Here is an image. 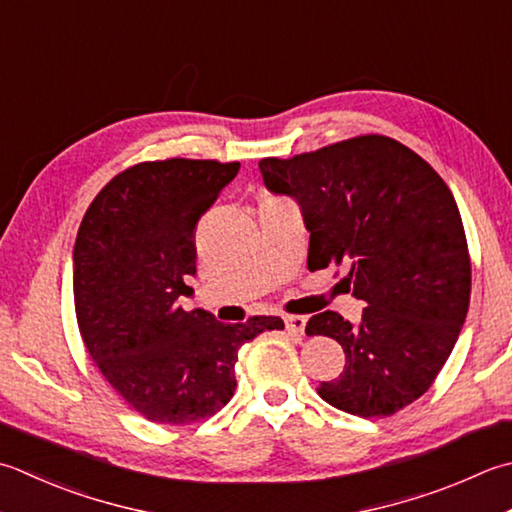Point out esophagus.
<instances>
[{
  "label": "esophagus",
  "mask_w": 512,
  "mask_h": 512,
  "mask_svg": "<svg viewBox=\"0 0 512 512\" xmlns=\"http://www.w3.org/2000/svg\"><path fill=\"white\" fill-rule=\"evenodd\" d=\"M284 324H286V330L290 335H293L295 339H299L304 335V328H306V317L302 315H286L284 317Z\"/></svg>",
  "instance_id": "34e87169"
}]
</instances>
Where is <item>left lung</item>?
Masks as SVG:
<instances>
[{
    "instance_id": "8db88e82",
    "label": "left lung",
    "mask_w": 512,
    "mask_h": 512,
    "mask_svg": "<svg viewBox=\"0 0 512 512\" xmlns=\"http://www.w3.org/2000/svg\"><path fill=\"white\" fill-rule=\"evenodd\" d=\"M259 170L268 190L302 208L308 270L344 266L337 286L366 304L355 326L335 310L308 319L306 335L333 337L346 355L319 397L350 415H395L433 386L468 313L470 255L453 193L384 135L266 157Z\"/></svg>"
}]
</instances>
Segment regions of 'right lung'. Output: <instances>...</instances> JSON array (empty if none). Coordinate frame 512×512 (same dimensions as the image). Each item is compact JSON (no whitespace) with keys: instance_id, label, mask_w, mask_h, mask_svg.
Instances as JSON below:
<instances>
[{"instance_id":"right-lung-1","label":"right lung","mask_w":512,"mask_h":512,"mask_svg":"<svg viewBox=\"0 0 512 512\" xmlns=\"http://www.w3.org/2000/svg\"><path fill=\"white\" fill-rule=\"evenodd\" d=\"M239 162L159 159L135 164L99 190L79 224L73 293L79 333L99 373L139 415L186 426L235 393L237 353L279 317L222 324L184 310L195 275V228Z\"/></svg>"}]
</instances>
